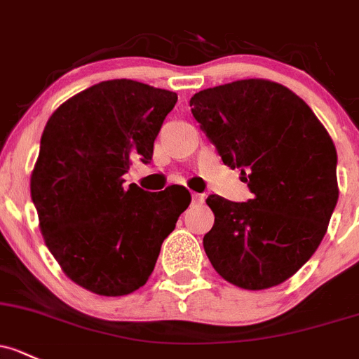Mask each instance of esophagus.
I'll return each mask as SVG.
<instances>
[{"label":"esophagus","mask_w":359,"mask_h":359,"mask_svg":"<svg viewBox=\"0 0 359 359\" xmlns=\"http://www.w3.org/2000/svg\"><path fill=\"white\" fill-rule=\"evenodd\" d=\"M205 198L206 196L205 194H198V192H194V194H192V205H203V203H205Z\"/></svg>","instance_id":"obj_1"}]
</instances>
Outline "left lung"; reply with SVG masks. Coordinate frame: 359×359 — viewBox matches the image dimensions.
I'll list each match as a JSON object with an SVG mask.
<instances>
[{"label":"left lung","instance_id":"1","mask_svg":"<svg viewBox=\"0 0 359 359\" xmlns=\"http://www.w3.org/2000/svg\"><path fill=\"white\" fill-rule=\"evenodd\" d=\"M191 110L255 194L248 203L208 196L206 256L237 287H275L311 258L329 227L339 198L334 141L297 94L266 79L199 90Z\"/></svg>","mask_w":359,"mask_h":359}]
</instances>
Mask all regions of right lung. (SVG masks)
Here are the masks:
<instances>
[{
    "mask_svg": "<svg viewBox=\"0 0 359 359\" xmlns=\"http://www.w3.org/2000/svg\"><path fill=\"white\" fill-rule=\"evenodd\" d=\"M177 94L130 79L90 86L48 120L30 175L43 239L63 273L100 296H126L148 282L165 237L191 194L170 186L123 187L132 160L153 144Z\"/></svg>",
    "mask_w": 359,
    "mask_h": 359,
    "instance_id": "obj_1",
    "label": "right lung"
}]
</instances>
